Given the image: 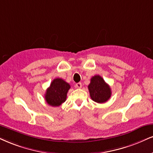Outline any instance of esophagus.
Instances as JSON below:
<instances>
[{
    "label": "esophagus",
    "instance_id": "obj_1",
    "mask_svg": "<svg viewBox=\"0 0 153 153\" xmlns=\"http://www.w3.org/2000/svg\"><path fill=\"white\" fill-rule=\"evenodd\" d=\"M82 83H81V82L76 83V88H82Z\"/></svg>",
    "mask_w": 153,
    "mask_h": 153
}]
</instances>
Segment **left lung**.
Listing matches in <instances>:
<instances>
[{"mask_svg": "<svg viewBox=\"0 0 153 153\" xmlns=\"http://www.w3.org/2000/svg\"><path fill=\"white\" fill-rule=\"evenodd\" d=\"M88 88L91 99L97 103L106 102L111 96L110 86L99 75L92 77Z\"/></svg>", "mask_w": 153, "mask_h": 153, "instance_id": "obj_1", "label": "left lung"}]
</instances>
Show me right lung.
<instances>
[{
	"label": "right lung",
	"mask_w": 153,
	"mask_h": 153,
	"mask_svg": "<svg viewBox=\"0 0 153 153\" xmlns=\"http://www.w3.org/2000/svg\"><path fill=\"white\" fill-rule=\"evenodd\" d=\"M70 85L62 79L56 78L52 81L48 88L45 98L50 105L56 107L63 103L67 99V94Z\"/></svg>",
	"instance_id": "obj_1"
}]
</instances>
